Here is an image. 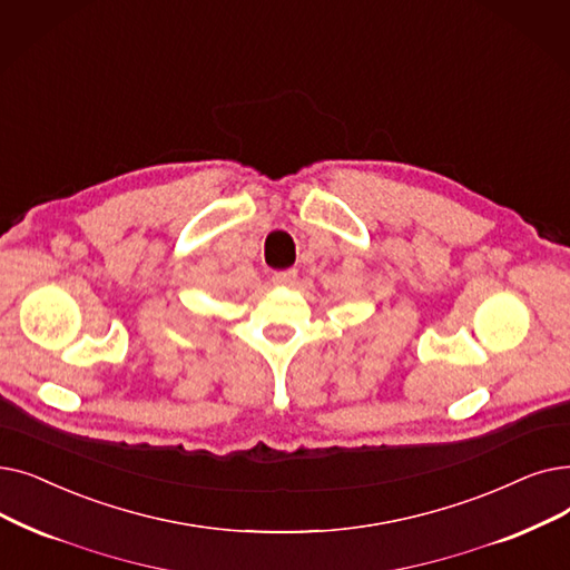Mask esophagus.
Masks as SVG:
<instances>
[{
  "label": "esophagus",
  "mask_w": 570,
  "mask_h": 570,
  "mask_svg": "<svg viewBox=\"0 0 570 570\" xmlns=\"http://www.w3.org/2000/svg\"><path fill=\"white\" fill-rule=\"evenodd\" d=\"M295 277H298V272L295 269H282L272 275V282H275V286H293Z\"/></svg>",
  "instance_id": "1"
}]
</instances>
